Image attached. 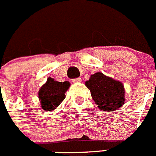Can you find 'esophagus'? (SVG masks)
<instances>
[{
  "mask_svg": "<svg viewBox=\"0 0 156 156\" xmlns=\"http://www.w3.org/2000/svg\"><path fill=\"white\" fill-rule=\"evenodd\" d=\"M81 78L80 77H78V78H75V79H73V83H80L81 82Z\"/></svg>",
  "mask_w": 156,
  "mask_h": 156,
  "instance_id": "34e87169",
  "label": "esophagus"
}]
</instances>
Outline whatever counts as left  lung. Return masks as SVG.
Returning <instances> with one entry per match:
<instances>
[{"label": "left lung", "mask_w": 156, "mask_h": 156, "mask_svg": "<svg viewBox=\"0 0 156 156\" xmlns=\"http://www.w3.org/2000/svg\"><path fill=\"white\" fill-rule=\"evenodd\" d=\"M85 85L90 90L93 100L102 111H114L125 104V91L122 83L102 73L91 75Z\"/></svg>", "instance_id": "1"}]
</instances>
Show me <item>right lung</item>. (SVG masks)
Instances as JSON below:
<instances>
[{
    "mask_svg": "<svg viewBox=\"0 0 156 156\" xmlns=\"http://www.w3.org/2000/svg\"><path fill=\"white\" fill-rule=\"evenodd\" d=\"M70 83L68 81L58 82L49 77L47 82L40 88L38 98L40 104L44 111H52L65 99V93L69 89Z\"/></svg>",
    "mask_w": 156,
    "mask_h": 156,
    "instance_id": "add662e5",
    "label": "right lung"
}]
</instances>
